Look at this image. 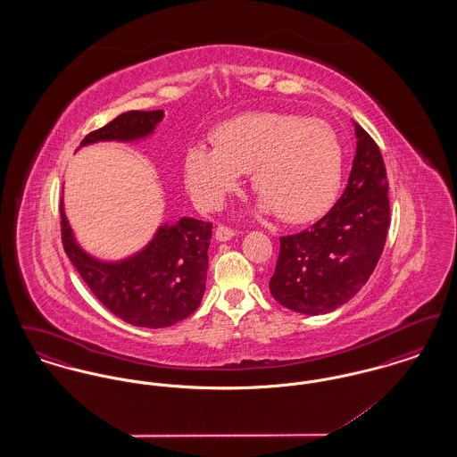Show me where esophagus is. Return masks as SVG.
Segmentation results:
<instances>
[{"label":"esophagus","mask_w":457,"mask_h":457,"mask_svg":"<svg viewBox=\"0 0 457 457\" xmlns=\"http://www.w3.org/2000/svg\"><path fill=\"white\" fill-rule=\"evenodd\" d=\"M237 233L228 226H218V229H216V239L218 241H229Z\"/></svg>","instance_id":"34e87169"}]
</instances>
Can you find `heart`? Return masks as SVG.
<instances>
[{"label": "heart", "mask_w": 457, "mask_h": 457, "mask_svg": "<svg viewBox=\"0 0 457 457\" xmlns=\"http://www.w3.org/2000/svg\"><path fill=\"white\" fill-rule=\"evenodd\" d=\"M214 144H194L185 155V183L196 204L218 209L235 192L243 173L257 212L286 222L320 216L339 192L343 147L324 120L293 112H245L220 123Z\"/></svg>", "instance_id": "b5f03b06"}]
</instances>
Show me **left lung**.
Wrapping results in <instances>:
<instances>
[{
    "instance_id": "left-lung-1",
    "label": "left lung",
    "mask_w": 457,
    "mask_h": 457,
    "mask_svg": "<svg viewBox=\"0 0 457 457\" xmlns=\"http://www.w3.org/2000/svg\"><path fill=\"white\" fill-rule=\"evenodd\" d=\"M356 154L348 187L312 228L281 238V252L269 289L278 303L322 315L348 303L369 281L382 255L391 207L382 154L354 123Z\"/></svg>"
}]
</instances>
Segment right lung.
Wrapping results in <instances>:
<instances>
[{
    "instance_id": "1",
    "label": "right lung",
    "mask_w": 457,
    "mask_h": 457,
    "mask_svg": "<svg viewBox=\"0 0 457 457\" xmlns=\"http://www.w3.org/2000/svg\"><path fill=\"white\" fill-rule=\"evenodd\" d=\"M164 111H129L88 133L80 147L97 142H142L162 121ZM66 255L96 298L131 326L162 328L192 315L202 303L209 269L212 224L181 218L161 224L151 241L120 261L94 257L79 243L62 198Z\"/></svg>"
}]
</instances>
